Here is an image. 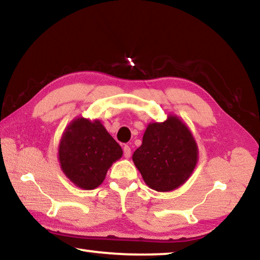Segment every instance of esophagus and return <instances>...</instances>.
<instances>
[{"label": "esophagus", "mask_w": 260, "mask_h": 260, "mask_svg": "<svg viewBox=\"0 0 260 260\" xmlns=\"http://www.w3.org/2000/svg\"><path fill=\"white\" fill-rule=\"evenodd\" d=\"M122 150H124V155L126 158H129L131 157V148L129 145H124V148H122Z\"/></svg>", "instance_id": "esophagus-1"}]
</instances>
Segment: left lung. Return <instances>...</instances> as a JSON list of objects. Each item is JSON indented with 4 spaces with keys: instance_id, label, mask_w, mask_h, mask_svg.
I'll return each instance as SVG.
<instances>
[{
    "instance_id": "left-lung-1",
    "label": "left lung",
    "mask_w": 260,
    "mask_h": 260,
    "mask_svg": "<svg viewBox=\"0 0 260 260\" xmlns=\"http://www.w3.org/2000/svg\"><path fill=\"white\" fill-rule=\"evenodd\" d=\"M198 145L177 116L151 122L133 161L146 185L158 192L173 191L185 183L198 162Z\"/></svg>"
}]
</instances>
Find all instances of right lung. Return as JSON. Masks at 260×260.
Wrapping results in <instances>:
<instances>
[{
	"instance_id": "add662e5",
	"label": "right lung",
	"mask_w": 260,
	"mask_h": 260,
	"mask_svg": "<svg viewBox=\"0 0 260 260\" xmlns=\"http://www.w3.org/2000/svg\"><path fill=\"white\" fill-rule=\"evenodd\" d=\"M121 155V146L98 119H74L64 129L59 144L61 169L75 185L84 190L100 185L108 169Z\"/></svg>"
}]
</instances>
